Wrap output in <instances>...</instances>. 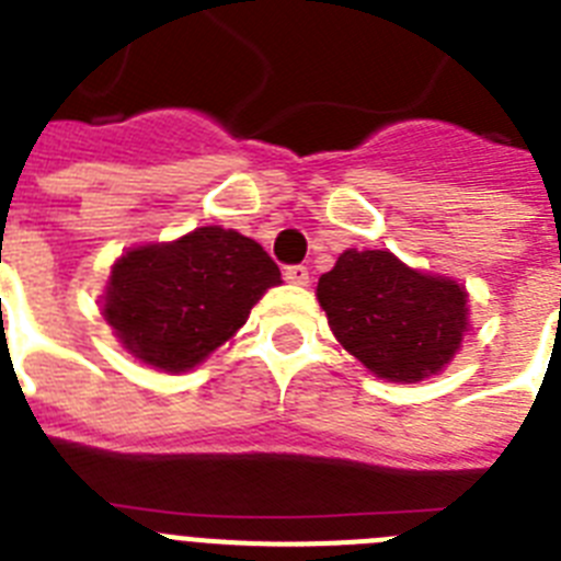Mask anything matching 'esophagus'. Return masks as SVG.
Instances as JSON below:
<instances>
[{
  "label": "esophagus",
  "instance_id": "obj_1",
  "mask_svg": "<svg viewBox=\"0 0 561 561\" xmlns=\"http://www.w3.org/2000/svg\"><path fill=\"white\" fill-rule=\"evenodd\" d=\"M284 277L286 280H289V284H295V286H306L309 284V270H306V266H286L284 270Z\"/></svg>",
  "mask_w": 561,
  "mask_h": 561
}]
</instances>
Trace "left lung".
<instances>
[{
  "mask_svg": "<svg viewBox=\"0 0 561 561\" xmlns=\"http://www.w3.org/2000/svg\"><path fill=\"white\" fill-rule=\"evenodd\" d=\"M336 342L379 379H427L469 331V295L453 277L401 264L388 250H345L317 284Z\"/></svg>",
  "mask_w": 561,
  "mask_h": 561,
  "instance_id": "1",
  "label": "left lung"
}]
</instances>
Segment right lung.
Masks as SVG:
<instances>
[{
	"label": "right lung",
	"mask_w": 561,
	"mask_h": 561,
	"mask_svg": "<svg viewBox=\"0 0 561 561\" xmlns=\"http://www.w3.org/2000/svg\"><path fill=\"white\" fill-rule=\"evenodd\" d=\"M280 270L252 238L219 225L131 247L112 264L103 320L134 359L185 374L247 323Z\"/></svg>",
	"instance_id": "right-lung-1"
}]
</instances>
